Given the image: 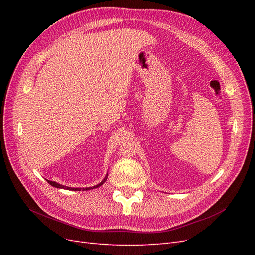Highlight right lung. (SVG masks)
<instances>
[{
  "label": "right lung",
  "instance_id": "1",
  "mask_svg": "<svg viewBox=\"0 0 255 255\" xmlns=\"http://www.w3.org/2000/svg\"><path fill=\"white\" fill-rule=\"evenodd\" d=\"M107 176H109V173H107L106 175H105V177L104 179L100 182L99 184H97V185H95V186H92V187H86V188H72V187H68V186H65V185H61V184H59V183H56V182H53V181H48V183L50 184V185H52V186H54V187H56V188H61V189H67V190H75V191H78V190H90V189H94V188H98V187H100L101 186V185H103L104 183H105V181H106V179H107Z\"/></svg>",
  "mask_w": 255,
  "mask_h": 255
}]
</instances>
